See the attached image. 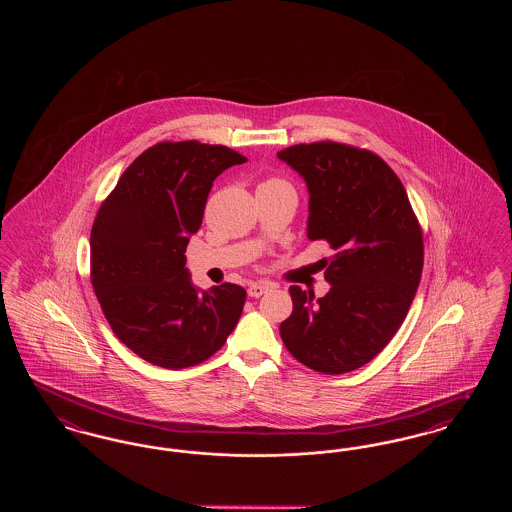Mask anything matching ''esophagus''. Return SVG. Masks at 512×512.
<instances>
[{
  "label": "esophagus",
  "instance_id": "34e87169",
  "mask_svg": "<svg viewBox=\"0 0 512 512\" xmlns=\"http://www.w3.org/2000/svg\"><path fill=\"white\" fill-rule=\"evenodd\" d=\"M270 290H272V286L268 282H253V284H249L247 293H249V297H261Z\"/></svg>",
  "mask_w": 512,
  "mask_h": 512
}]
</instances>
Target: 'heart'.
<instances>
[{"mask_svg":"<svg viewBox=\"0 0 512 512\" xmlns=\"http://www.w3.org/2000/svg\"><path fill=\"white\" fill-rule=\"evenodd\" d=\"M276 184H286V182H282V180H278V178H270L263 186H276Z\"/></svg>","mask_w":512,"mask_h":512,"instance_id":"heart-1","label":"heart"}]
</instances>
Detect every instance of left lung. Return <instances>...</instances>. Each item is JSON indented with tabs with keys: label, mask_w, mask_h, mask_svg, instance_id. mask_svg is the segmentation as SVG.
<instances>
[{
	"label": "left lung",
	"mask_w": 512,
	"mask_h": 512,
	"mask_svg": "<svg viewBox=\"0 0 512 512\" xmlns=\"http://www.w3.org/2000/svg\"><path fill=\"white\" fill-rule=\"evenodd\" d=\"M309 190L307 238L336 251L324 259V297L290 288L293 311L280 336L293 357L322 374L370 363L409 313L424 244L407 192L388 163L338 142L278 151Z\"/></svg>",
	"instance_id": "left-lung-1"
}]
</instances>
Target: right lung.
I'll return each instance as SVG.
<instances>
[{
	"instance_id": "add662e5",
	"label": "right lung",
	"mask_w": 512,
	"mask_h": 512,
	"mask_svg": "<svg viewBox=\"0 0 512 512\" xmlns=\"http://www.w3.org/2000/svg\"><path fill=\"white\" fill-rule=\"evenodd\" d=\"M245 161L226 146L161 142L122 172L99 207L92 286L115 336L151 365L207 361L242 317L244 288L226 282L197 292L184 253L215 178Z\"/></svg>"
}]
</instances>
